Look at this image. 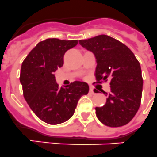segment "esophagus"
I'll return each mask as SVG.
<instances>
[{"instance_id": "1", "label": "esophagus", "mask_w": 157, "mask_h": 157, "mask_svg": "<svg viewBox=\"0 0 157 157\" xmlns=\"http://www.w3.org/2000/svg\"><path fill=\"white\" fill-rule=\"evenodd\" d=\"M89 93H90L91 94H95V92L94 90H93V88H90V89H89Z\"/></svg>"}]
</instances>
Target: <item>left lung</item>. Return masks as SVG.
<instances>
[{
    "mask_svg": "<svg viewBox=\"0 0 157 157\" xmlns=\"http://www.w3.org/2000/svg\"><path fill=\"white\" fill-rule=\"evenodd\" d=\"M79 43L94 54L97 82L110 81L106 103L96 108L97 118L109 127L125 125L140 105L143 78L139 61L125 44L107 35L80 40Z\"/></svg>",
    "mask_w": 157,
    "mask_h": 157,
    "instance_id": "left-lung-1",
    "label": "left lung"
}]
</instances>
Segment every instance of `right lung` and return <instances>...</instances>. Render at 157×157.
Segmentation results:
<instances>
[{"instance_id": "obj_1", "label": "right lung", "mask_w": 157, "mask_h": 157, "mask_svg": "<svg viewBox=\"0 0 157 157\" xmlns=\"http://www.w3.org/2000/svg\"><path fill=\"white\" fill-rule=\"evenodd\" d=\"M77 43V40L46 39L39 42L22 63L20 81L24 97L32 111L49 124L70 119L79 99L89 93V85L82 81L60 89L53 74L63 66L65 52Z\"/></svg>"}]
</instances>
